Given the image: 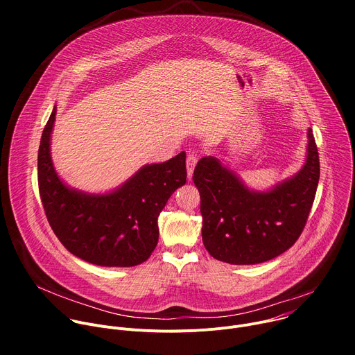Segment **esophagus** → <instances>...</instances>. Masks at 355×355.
Returning a JSON list of instances; mask_svg holds the SVG:
<instances>
[{
  "instance_id": "obj_1",
  "label": "esophagus",
  "mask_w": 355,
  "mask_h": 355,
  "mask_svg": "<svg viewBox=\"0 0 355 355\" xmlns=\"http://www.w3.org/2000/svg\"><path fill=\"white\" fill-rule=\"evenodd\" d=\"M196 162H198V155L193 153V151H191V153L187 156V171H188V177L191 178L192 175V171L196 166Z\"/></svg>"
}]
</instances>
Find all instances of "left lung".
Masks as SVG:
<instances>
[{
    "instance_id": "1",
    "label": "left lung",
    "mask_w": 355,
    "mask_h": 355,
    "mask_svg": "<svg viewBox=\"0 0 355 355\" xmlns=\"http://www.w3.org/2000/svg\"><path fill=\"white\" fill-rule=\"evenodd\" d=\"M302 170L267 192L250 191L215 157H202L193 170L200 195L202 240L223 263L250 266L278 257L295 244L312 209L319 177V151L308 130Z\"/></svg>"
}]
</instances>
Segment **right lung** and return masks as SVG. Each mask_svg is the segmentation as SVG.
Segmentation results:
<instances>
[{"label": "right lung", "mask_w": 355, "mask_h": 355, "mask_svg": "<svg viewBox=\"0 0 355 355\" xmlns=\"http://www.w3.org/2000/svg\"><path fill=\"white\" fill-rule=\"evenodd\" d=\"M56 107L40 139L37 182L47 222L76 257L103 267L146 261L159 241L157 219L173 192L187 182L185 151L166 163L141 167L121 188L89 195L63 184L50 157Z\"/></svg>", "instance_id": "add662e5"}]
</instances>
